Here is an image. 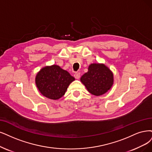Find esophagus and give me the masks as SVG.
Segmentation results:
<instances>
[{
	"label": "esophagus",
	"instance_id": "esophagus-1",
	"mask_svg": "<svg viewBox=\"0 0 152 152\" xmlns=\"http://www.w3.org/2000/svg\"><path fill=\"white\" fill-rule=\"evenodd\" d=\"M74 76H75V77L76 78V79H77V80L80 79V72H76L75 74L74 75Z\"/></svg>",
	"mask_w": 152,
	"mask_h": 152
}]
</instances>
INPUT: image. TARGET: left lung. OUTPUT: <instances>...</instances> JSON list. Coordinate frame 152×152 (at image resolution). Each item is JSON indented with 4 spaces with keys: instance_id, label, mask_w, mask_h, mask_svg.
<instances>
[{
    "instance_id": "left-lung-1",
    "label": "left lung",
    "mask_w": 152,
    "mask_h": 152,
    "mask_svg": "<svg viewBox=\"0 0 152 152\" xmlns=\"http://www.w3.org/2000/svg\"><path fill=\"white\" fill-rule=\"evenodd\" d=\"M88 69L80 79L87 90L96 96L107 93L114 83L111 70L103 63H92Z\"/></svg>"
}]
</instances>
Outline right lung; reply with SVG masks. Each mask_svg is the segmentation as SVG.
Instances as JSON below:
<instances>
[{
    "label": "right lung",
    "mask_w": 152,
    "mask_h": 152,
    "mask_svg": "<svg viewBox=\"0 0 152 152\" xmlns=\"http://www.w3.org/2000/svg\"><path fill=\"white\" fill-rule=\"evenodd\" d=\"M75 80L67 71L58 66H46L36 76V86L44 96L56 100L63 96L70 84Z\"/></svg>",
    "instance_id": "right-lung-1"
}]
</instances>
